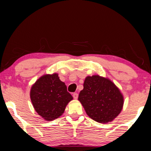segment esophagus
<instances>
[{
  "instance_id": "esophagus-1",
  "label": "esophagus",
  "mask_w": 151,
  "mask_h": 151,
  "mask_svg": "<svg viewBox=\"0 0 151 151\" xmlns=\"http://www.w3.org/2000/svg\"><path fill=\"white\" fill-rule=\"evenodd\" d=\"M73 98L75 99V100H77L78 98V94L77 93H74L73 94Z\"/></svg>"
}]
</instances>
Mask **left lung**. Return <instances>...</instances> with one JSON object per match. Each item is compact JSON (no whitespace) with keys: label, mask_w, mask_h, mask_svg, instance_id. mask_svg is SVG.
I'll return each instance as SVG.
<instances>
[{"label":"left lung","mask_w":151,"mask_h":151,"mask_svg":"<svg viewBox=\"0 0 151 151\" xmlns=\"http://www.w3.org/2000/svg\"><path fill=\"white\" fill-rule=\"evenodd\" d=\"M83 86L78 100L92 119L100 123H108L120 113L124 97L111 80L98 75L87 76Z\"/></svg>","instance_id":"8db88e82"}]
</instances>
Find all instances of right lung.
<instances>
[{
    "label": "right lung",
    "instance_id": "obj_1",
    "mask_svg": "<svg viewBox=\"0 0 151 151\" xmlns=\"http://www.w3.org/2000/svg\"><path fill=\"white\" fill-rule=\"evenodd\" d=\"M30 98L35 111L46 121L61 116L73 97L58 73L41 76L33 84Z\"/></svg>",
    "mask_w": 151,
    "mask_h": 151
}]
</instances>
